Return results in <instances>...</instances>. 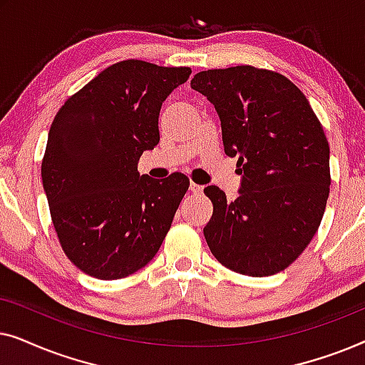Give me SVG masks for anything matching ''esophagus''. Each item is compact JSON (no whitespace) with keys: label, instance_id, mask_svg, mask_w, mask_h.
Instances as JSON below:
<instances>
[{"label":"esophagus","instance_id":"1","mask_svg":"<svg viewBox=\"0 0 365 365\" xmlns=\"http://www.w3.org/2000/svg\"><path fill=\"white\" fill-rule=\"evenodd\" d=\"M189 191H191L192 194H202L204 186H201V184H196V182H191L189 184Z\"/></svg>","mask_w":365,"mask_h":365}]
</instances>
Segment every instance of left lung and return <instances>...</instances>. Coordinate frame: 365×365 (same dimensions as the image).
<instances>
[{"instance_id":"left-lung-1","label":"left lung","mask_w":365,"mask_h":365,"mask_svg":"<svg viewBox=\"0 0 365 365\" xmlns=\"http://www.w3.org/2000/svg\"><path fill=\"white\" fill-rule=\"evenodd\" d=\"M191 88L221 119L224 153L237 156L241 189L229 201L204 189V237L222 266L272 276L301 256L322 221L331 186L329 143L307 98L282 74L252 66L207 69Z\"/></svg>"}]
</instances>
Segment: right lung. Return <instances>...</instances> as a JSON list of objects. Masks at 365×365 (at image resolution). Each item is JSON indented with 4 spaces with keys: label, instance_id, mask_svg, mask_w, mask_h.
<instances>
[{
    "label": "right lung",
    "instance_id": "add662e5",
    "mask_svg": "<svg viewBox=\"0 0 365 365\" xmlns=\"http://www.w3.org/2000/svg\"><path fill=\"white\" fill-rule=\"evenodd\" d=\"M189 74L139 59L116 63L54 118L43 187L64 254L88 276H131L161 247L189 179L141 176L138 163L159 143L163 103Z\"/></svg>",
    "mask_w": 365,
    "mask_h": 365
}]
</instances>
